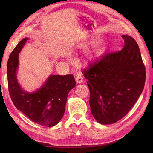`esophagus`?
<instances>
[{
  "mask_svg": "<svg viewBox=\"0 0 153 153\" xmlns=\"http://www.w3.org/2000/svg\"><path fill=\"white\" fill-rule=\"evenodd\" d=\"M75 80H76V82L77 83H78V84H81L84 79H83V77H82V76L80 73H77L76 75Z\"/></svg>",
  "mask_w": 153,
  "mask_h": 153,
  "instance_id": "esophagus-1",
  "label": "esophagus"
}]
</instances>
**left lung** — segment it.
<instances>
[{"mask_svg":"<svg viewBox=\"0 0 153 153\" xmlns=\"http://www.w3.org/2000/svg\"><path fill=\"white\" fill-rule=\"evenodd\" d=\"M121 50L106 53L82 71L90 91L91 113L99 123L108 124L123 118L144 87L146 68L136 41L123 35Z\"/></svg>","mask_w":153,"mask_h":153,"instance_id":"1","label":"left lung"}]
</instances>
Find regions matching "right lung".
Returning <instances> with one entry per match:
<instances>
[{
    "label": "right lung",
    "instance_id": "obj_1",
    "mask_svg": "<svg viewBox=\"0 0 153 153\" xmlns=\"http://www.w3.org/2000/svg\"><path fill=\"white\" fill-rule=\"evenodd\" d=\"M28 38L22 39L14 48L7 64L8 90L16 108L32 121L41 126L57 124L65 112L68 92L75 87L73 75H50L41 89L32 93L23 91L16 79L18 53Z\"/></svg>",
    "mask_w": 153,
    "mask_h": 153
}]
</instances>
